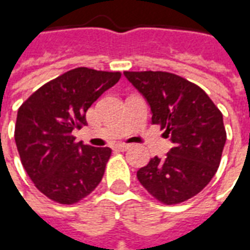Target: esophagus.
<instances>
[{"label": "esophagus", "mask_w": 250, "mask_h": 250, "mask_svg": "<svg viewBox=\"0 0 250 250\" xmlns=\"http://www.w3.org/2000/svg\"><path fill=\"white\" fill-rule=\"evenodd\" d=\"M131 147V145H125V143H119V145H116V150H120V151H125V150H128Z\"/></svg>", "instance_id": "obj_1"}]
</instances>
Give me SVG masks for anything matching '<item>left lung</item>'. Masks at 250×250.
I'll return each instance as SVG.
<instances>
[{
    "label": "left lung",
    "instance_id": "1",
    "mask_svg": "<svg viewBox=\"0 0 250 250\" xmlns=\"http://www.w3.org/2000/svg\"><path fill=\"white\" fill-rule=\"evenodd\" d=\"M125 76L147 100L152 125L174 143L165 159L154 157L138 170L139 182L165 205L193 198L220 166L226 142L221 111L202 88L178 75L125 71Z\"/></svg>",
    "mask_w": 250,
    "mask_h": 250
}]
</instances>
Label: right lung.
I'll return each instance as SVG.
<instances>
[{"instance_id":"right-lung-1","label":"right lung","mask_w":250,"mask_h":250,"mask_svg":"<svg viewBox=\"0 0 250 250\" xmlns=\"http://www.w3.org/2000/svg\"><path fill=\"white\" fill-rule=\"evenodd\" d=\"M120 76L75 68L44 84L19 108L14 139L21 163L36 188L57 204H77L103 178L111 148L83 145L72 131L87 125L88 108Z\"/></svg>"}]
</instances>
